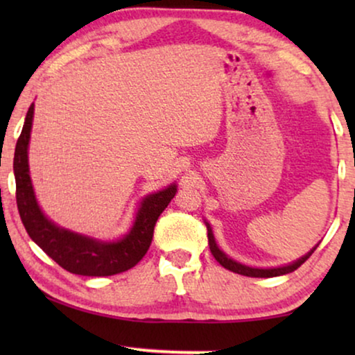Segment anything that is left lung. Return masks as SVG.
<instances>
[{"label": "left lung", "instance_id": "8db88e82", "mask_svg": "<svg viewBox=\"0 0 355 355\" xmlns=\"http://www.w3.org/2000/svg\"><path fill=\"white\" fill-rule=\"evenodd\" d=\"M207 230H208V245H210V252L211 255L215 257V260L220 263L221 266H225L226 270L230 271H234V273H239V275H244V276H252V278H273V276H281V275H288V273H293L294 270H297L300 265L304 263L305 260L309 259L310 255L313 254V250L317 249L315 247L313 250H310L307 255H304L302 259H299L297 261H294V263H291L288 266H279V268H250V266H245L242 263H237L230 257L223 254V252L218 249L216 242H215V237H213V232H211V227L210 225H207Z\"/></svg>", "mask_w": 355, "mask_h": 355}]
</instances>
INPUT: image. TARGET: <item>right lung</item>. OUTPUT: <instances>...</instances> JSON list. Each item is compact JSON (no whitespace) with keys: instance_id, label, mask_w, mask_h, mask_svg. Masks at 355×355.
Instances as JSON below:
<instances>
[{"instance_id":"obj_1","label":"right lung","mask_w":355,"mask_h":355,"mask_svg":"<svg viewBox=\"0 0 355 355\" xmlns=\"http://www.w3.org/2000/svg\"><path fill=\"white\" fill-rule=\"evenodd\" d=\"M33 103L27 111L26 123L19 135L14 152V176H16V202L22 225L31 239L51 257L61 268L82 276H111L128 271L147 254L153 239V230L171 198L176 186H169L152 193L142 202L129 234L116 242H100L76 232L61 230L48 221L37 205L28 176L27 147L31 139Z\"/></svg>"}]
</instances>
